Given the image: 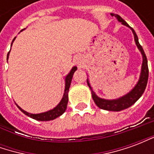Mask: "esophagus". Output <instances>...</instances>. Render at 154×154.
<instances>
[{
	"instance_id": "obj_1",
	"label": "esophagus",
	"mask_w": 154,
	"mask_h": 154,
	"mask_svg": "<svg viewBox=\"0 0 154 154\" xmlns=\"http://www.w3.org/2000/svg\"><path fill=\"white\" fill-rule=\"evenodd\" d=\"M75 63L79 65V66H82L83 64V57H81V56H77L76 58H75Z\"/></svg>"
}]
</instances>
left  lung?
<instances>
[{"instance_id": "1", "label": "left lung", "mask_w": 154, "mask_h": 154, "mask_svg": "<svg viewBox=\"0 0 154 154\" xmlns=\"http://www.w3.org/2000/svg\"><path fill=\"white\" fill-rule=\"evenodd\" d=\"M112 16H115L117 18L118 21L121 22L122 25H125L127 27L131 29L133 34H134V41L137 45V47L141 52V54L143 56V63H142V68H141V73H140V77L138 81V82L135 85V87L133 88L132 90L129 91V93H127L125 96L119 97L118 99H115V100H106V99H102L97 97L96 93L94 92L92 88L91 87L90 82H88L87 79V85L90 87L91 91V96L93 98L94 102L96 103L97 106L102 109V110H110V111H120V110H125L130 107L132 105L135 103L137 100H139L140 97L142 96L143 91L145 90L146 86L148 83V78H149V67H148V60H147V57H146L144 51L143 49L142 46L139 44V38L138 36L136 35L135 31L134 30V29L131 28L127 23H126L124 20H123L119 15L116 14H111Z\"/></svg>"}]
</instances>
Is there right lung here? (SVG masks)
<instances>
[{"label":"right lung","instance_id":"obj_1","mask_svg":"<svg viewBox=\"0 0 154 154\" xmlns=\"http://www.w3.org/2000/svg\"><path fill=\"white\" fill-rule=\"evenodd\" d=\"M24 29H23L22 30H24ZM15 39V38L13 39V41H12L11 45ZM9 54H10V52H9L8 54H7V59H8L9 57ZM77 67H72V70L70 71V72L67 74V77H65V90H64L63 97L62 98V100H61V101L59 102V104H58L56 107H54L53 110H48V111H46V112H44V113L40 114H30L29 113V112H27V111H25V110H22L21 108L17 104H16V106H18L19 109L21 110L22 112L25 114V115L29 116L32 119H36V120H39V121H48V120H53V119L57 118L58 116H62V115L65 112L66 109H67V102H68V91H69V87H70L71 82H72V76H73L74 72H75V71L77 70Z\"/></svg>","mask_w":154,"mask_h":154}]
</instances>
